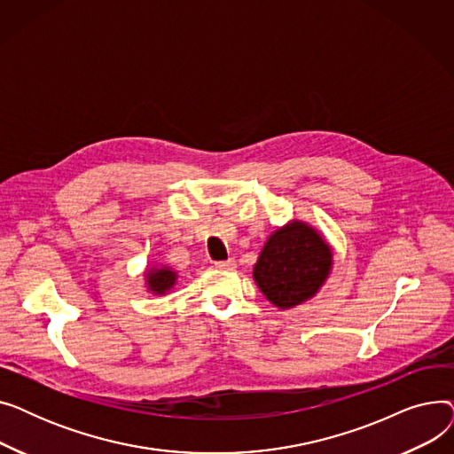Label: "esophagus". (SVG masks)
Wrapping results in <instances>:
<instances>
[{
	"instance_id": "34e87169",
	"label": "esophagus",
	"mask_w": 454,
	"mask_h": 454,
	"mask_svg": "<svg viewBox=\"0 0 454 454\" xmlns=\"http://www.w3.org/2000/svg\"><path fill=\"white\" fill-rule=\"evenodd\" d=\"M215 267L224 269V270H233L237 265H235V259H226V261H217V263H215Z\"/></svg>"
}]
</instances>
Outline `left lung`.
I'll list each match as a JSON object with an SVG mask.
<instances>
[{"label":"left lung","instance_id":"left-lung-1","mask_svg":"<svg viewBox=\"0 0 454 454\" xmlns=\"http://www.w3.org/2000/svg\"><path fill=\"white\" fill-rule=\"evenodd\" d=\"M331 269L329 247L301 223L274 231L254 267V279L274 305L287 309L311 298Z\"/></svg>","mask_w":454,"mask_h":454}]
</instances>
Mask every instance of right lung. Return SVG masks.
Masks as SVG:
<instances>
[{"label": "right lung", "instance_id": "obj_1", "mask_svg": "<svg viewBox=\"0 0 454 454\" xmlns=\"http://www.w3.org/2000/svg\"><path fill=\"white\" fill-rule=\"evenodd\" d=\"M147 278L151 291H154L156 294H163L165 291H169L175 283V272H171L169 269H156L151 274H147Z\"/></svg>", "mask_w": 454, "mask_h": 454}]
</instances>
